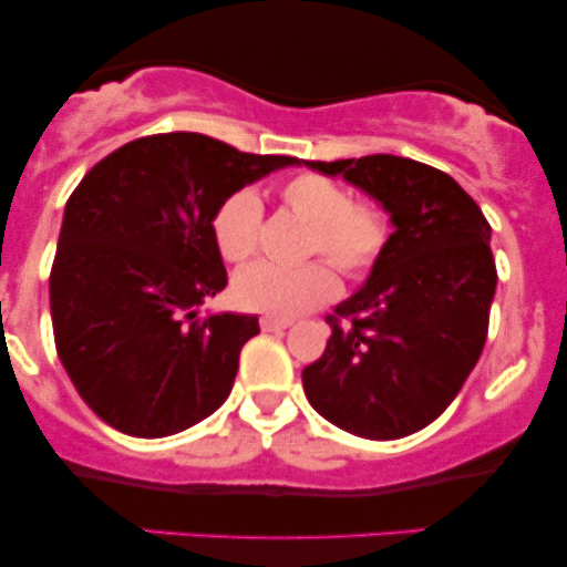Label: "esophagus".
Segmentation results:
<instances>
[{
  "mask_svg": "<svg viewBox=\"0 0 567 567\" xmlns=\"http://www.w3.org/2000/svg\"><path fill=\"white\" fill-rule=\"evenodd\" d=\"M292 320L290 317H261V330H266V333H271V330H285L290 328Z\"/></svg>",
  "mask_w": 567,
  "mask_h": 567,
  "instance_id": "esophagus-1",
  "label": "esophagus"
}]
</instances>
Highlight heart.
I'll list each match as a JSON object with an SVG mask.
<instances>
[{
  "label": "heart",
  "instance_id": "heart-1",
  "mask_svg": "<svg viewBox=\"0 0 567 567\" xmlns=\"http://www.w3.org/2000/svg\"><path fill=\"white\" fill-rule=\"evenodd\" d=\"M277 199L290 216L306 224L301 266L258 264L234 282L237 301L269 317H296L328 303L338 292V271L362 279L379 266L392 239V220L381 202L354 199L333 178L296 173L277 184ZM264 207L252 192H234L210 220L218 252L229 264H247L261 245Z\"/></svg>",
  "mask_w": 567,
  "mask_h": 567
}]
</instances>
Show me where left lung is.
<instances>
[{"label":"left lung","mask_w":567,"mask_h":567,"mask_svg":"<svg viewBox=\"0 0 567 567\" xmlns=\"http://www.w3.org/2000/svg\"><path fill=\"white\" fill-rule=\"evenodd\" d=\"M365 188L392 216L365 288L324 317L303 392L343 432L400 440L440 419L483 354L496 261L491 224L447 173L408 157L306 162Z\"/></svg>","instance_id":"obj_1"}]
</instances>
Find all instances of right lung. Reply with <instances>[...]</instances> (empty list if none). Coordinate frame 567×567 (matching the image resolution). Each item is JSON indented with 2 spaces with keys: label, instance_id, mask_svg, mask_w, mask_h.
Instances as JSON below:
<instances>
[{
  "label": "right lung",
  "instance_id": "right-lung-1",
  "mask_svg": "<svg viewBox=\"0 0 567 567\" xmlns=\"http://www.w3.org/2000/svg\"><path fill=\"white\" fill-rule=\"evenodd\" d=\"M296 157L247 154L202 133L143 135L71 192L50 269L55 351L109 426L167 437L231 392L258 317L197 315L229 282L216 207Z\"/></svg>",
  "mask_w": 567,
  "mask_h": 567
}]
</instances>
